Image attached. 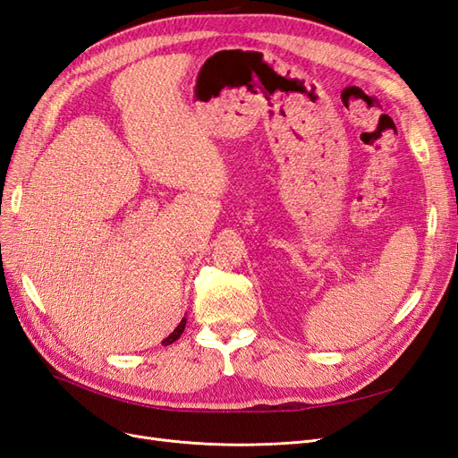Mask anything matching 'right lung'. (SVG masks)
I'll use <instances>...</instances> for the list:
<instances>
[{
  "label": "right lung",
  "mask_w": 458,
  "mask_h": 458,
  "mask_svg": "<svg viewBox=\"0 0 458 458\" xmlns=\"http://www.w3.org/2000/svg\"><path fill=\"white\" fill-rule=\"evenodd\" d=\"M185 323H187V318H183V321L179 323V327H177V328L172 332V335H170L168 338H165L162 344H164V345H170V344H174V342H175L179 336L183 335V330H185Z\"/></svg>",
  "instance_id": "1"
}]
</instances>
